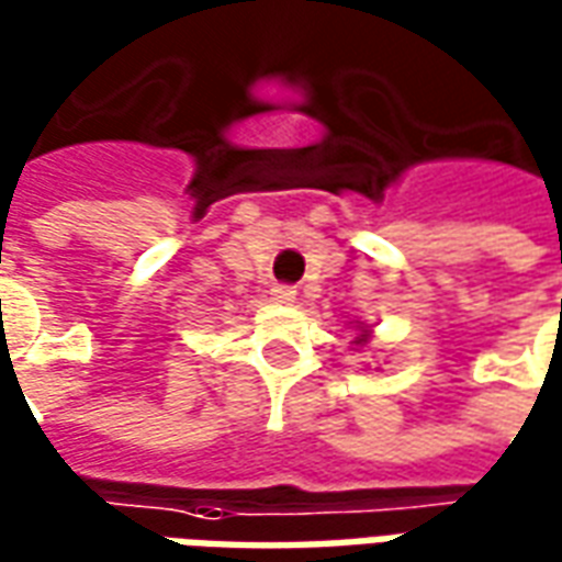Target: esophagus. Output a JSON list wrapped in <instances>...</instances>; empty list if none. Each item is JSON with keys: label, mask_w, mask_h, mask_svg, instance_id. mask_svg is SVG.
<instances>
[{"label": "esophagus", "mask_w": 562, "mask_h": 562, "mask_svg": "<svg viewBox=\"0 0 562 562\" xmlns=\"http://www.w3.org/2000/svg\"><path fill=\"white\" fill-rule=\"evenodd\" d=\"M294 289L292 285H273V289H270V301H273V304H294Z\"/></svg>", "instance_id": "34e87169"}]
</instances>
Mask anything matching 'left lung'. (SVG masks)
<instances>
[{"mask_svg":"<svg viewBox=\"0 0 562 562\" xmlns=\"http://www.w3.org/2000/svg\"><path fill=\"white\" fill-rule=\"evenodd\" d=\"M367 340H370V330L361 328V334H358V337H355V342H361V346H364Z\"/></svg>","mask_w":562,"mask_h":562,"instance_id":"8db88e82","label":"left lung"}]
</instances>
